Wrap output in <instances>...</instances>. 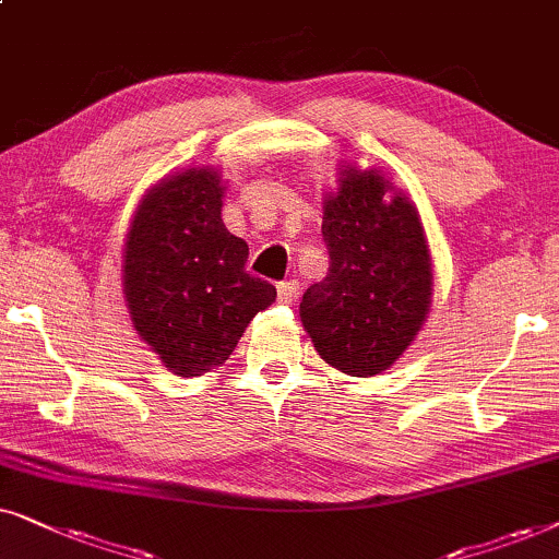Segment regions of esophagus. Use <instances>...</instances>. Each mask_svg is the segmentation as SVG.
<instances>
[{
    "label": "esophagus",
    "instance_id": "obj_1",
    "mask_svg": "<svg viewBox=\"0 0 559 559\" xmlns=\"http://www.w3.org/2000/svg\"><path fill=\"white\" fill-rule=\"evenodd\" d=\"M296 296H299V284H296V281H284V284H278L281 304H294Z\"/></svg>",
    "mask_w": 559,
    "mask_h": 559
}]
</instances>
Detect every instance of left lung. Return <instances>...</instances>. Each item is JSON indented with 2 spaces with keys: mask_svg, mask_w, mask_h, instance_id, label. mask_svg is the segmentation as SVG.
Listing matches in <instances>:
<instances>
[{
  "mask_svg": "<svg viewBox=\"0 0 559 559\" xmlns=\"http://www.w3.org/2000/svg\"><path fill=\"white\" fill-rule=\"evenodd\" d=\"M322 235L330 271L304 294V330L342 373H383L429 314L435 275L419 212L381 170L342 166L337 191L324 197Z\"/></svg>",
  "mask_w": 559,
  "mask_h": 559,
  "instance_id": "left-lung-1",
  "label": "left lung"
}]
</instances>
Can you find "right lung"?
Returning <instances> with one entry per match:
<instances>
[{"mask_svg":"<svg viewBox=\"0 0 559 559\" xmlns=\"http://www.w3.org/2000/svg\"><path fill=\"white\" fill-rule=\"evenodd\" d=\"M217 168L160 178L138 204L124 242L122 292L132 324L174 376L193 378L233 355L275 286L245 271L248 242L222 222Z\"/></svg>","mask_w":559,"mask_h":559,"instance_id":"1","label":"right lung"}]
</instances>
